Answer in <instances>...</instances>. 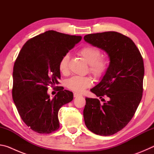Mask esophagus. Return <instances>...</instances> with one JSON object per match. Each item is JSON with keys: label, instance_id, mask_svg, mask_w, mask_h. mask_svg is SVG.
<instances>
[{"label": "esophagus", "instance_id": "34e87169", "mask_svg": "<svg viewBox=\"0 0 154 154\" xmlns=\"http://www.w3.org/2000/svg\"><path fill=\"white\" fill-rule=\"evenodd\" d=\"M73 95H74V97H75V98L78 97V96H82V94H80L77 93V92H75V93L73 94Z\"/></svg>", "mask_w": 154, "mask_h": 154}]
</instances>
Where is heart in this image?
Returning a JSON list of instances; mask_svg holds the SVG:
<instances>
[{"label":"heart","mask_w":154,"mask_h":154,"mask_svg":"<svg viewBox=\"0 0 154 154\" xmlns=\"http://www.w3.org/2000/svg\"><path fill=\"white\" fill-rule=\"evenodd\" d=\"M79 54L90 65V72L98 79L103 77L107 72L109 66V57L101 54L99 49L91 45H85L81 48ZM70 56L66 54L59 62V71L62 74H66L69 71ZM93 83L92 78L89 76H73L66 80V85L69 89L77 92H82L86 88H90Z\"/></svg>","instance_id":"heart-1"}]
</instances>
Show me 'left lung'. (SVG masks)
<instances>
[{"mask_svg": "<svg viewBox=\"0 0 154 154\" xmlns=\"http://www.w3.org/2000/svg\"><path fill=\"white\" fill-rule=\"evenodd\" d=\"M84 40L108 54L110 64L100 82L91 89L97 98H85L83 118L91 132L102 136L116 134L128 124L143 96L144 64L134 43L121 33L109 31L90 34Z\"/></svg>", "mask_w": 154, "mask_h": 154, "instance_id": "8db88e82", "label": "left lung"}]
</instances>
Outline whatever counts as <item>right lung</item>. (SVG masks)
I'll list each match as a JSON object with an SVG mask.
<instances>
[{
  "label": "right lung",
  "instance_id": "1",
  "mask_svg": "<svg viewBox=\"0 0 154 154\" xmlns=\"http://www.w3.org/2000/svg\"><path fill=\"white\" fill-rule=\"evenodd\" d=\"M82 38L48 30L28 40L20 51L13 72V100L21 118L36 132L58 130L59 109L73 99L72 92L61 87L51 99L48 90L60 83L59 62Z\"/></svg>",
  "mask_w": 154,
  "mask_h": 154
}]
</instances>
